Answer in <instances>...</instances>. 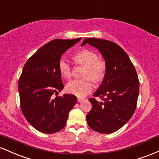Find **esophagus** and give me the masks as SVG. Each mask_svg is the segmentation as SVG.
Instances as JSON below:
<instances>
[{
	"instance_id": "1",
	"label": "esophagus",
	"mask_w": 159,
	"mask_h": 159,
	"mask_svg": "<svg viewBox=\"0 0 159 159\" xmlns=\"http://www.w3.org/2000/svg\"><path fill=\"white\" fill-rule=\"evenodd\" d=\"M77 100H78V102H83L84 100V98H78Z\"/></svg>"
}]
</instances>
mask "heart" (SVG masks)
Segmentation results:
<instances>
[{
    "label": "heart",
    "mask_w": 159,
    "mask_h": 159,
    "mask_svg": "<svg viewBox=\"0 0 159 159\" xmlns=\"http://www.w3.org/2000/svg\"><path fill=\"white\" fill-rule=\"evenodd\" d=\"M74 58L78 64L86 66L84 79L73 80L67 84L66 90L78 97H84L92 91L93 87L92 80L95 83L101 82L106 72V63L98 59L96 53L88 49H84L76 53ZM59 69L62 75L69 79L72 76V67L67 60L61 58L59 62ZM91 79L90 80V78Z\"/></svg>",
    "instance_id": "heart-1"
}]
</instances>
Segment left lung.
Segmentation results:
<instances>
[{
    "instance_id": "1",
    "label": "left lung",
    "mask_w": 159,
    "mask_h": 159,
    "mask_svg": "<svg viewBox=\"0 0 159 159\" xmlns=\"http://www.w3.org/2000/svg\"><path fill=\"white\" fill-rule=\"evenodd\" d=\"M87 43L96 47L102 54L106 72L102 83L89 98L92 104L87 121L93 130L110 134L119 130L135 111L139 95V80L129 56L121 47L106 39L87 38ZM99 97L101 102L95 99Z\"/></svg>"
}]
</instances>
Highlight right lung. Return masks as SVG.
Wrapping results in <instances>:
<instances>
[{"label":"right lung","mask_w":159,"mask_h":159,"mask_svg":"<svg viewBox=\"0 0 159 159\" xmlns=\"http://www.w3.org/2000/svg\"><path fill=\"white\" fill-rule=\"evenodd\" d=\"M81 39H54L27 60L19 81L20 107L27 121L46 134L65 127L69 112L77 102L72 94L53 98L64 87L59 69L62 54Z\"/></svg>","instance_id":"add662e5"}]
</instances>
